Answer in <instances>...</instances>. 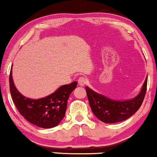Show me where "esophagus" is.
<instances>
[{
	"label": "esophagus",
	"instance_id": "1",
	"mask_svg": "<svg viewBox=\"0 0 157 157\" xmlns=\"http://www.w3.org/2000/svg\"><path fill=\"white\" fill-rule=\"evenodd\" d=\"M88 80H87V78L85 77H80V78L78 79V84L80 85V86H83L87 83Z\"/></svg>",
	"mask_w": 157,
	"mask_h": 157
}]
</instances>
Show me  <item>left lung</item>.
<instances>
[{
    "label": "left lung",
    "instance_id": "left-lung-1",
    "mask_svg": "<svg viewBox=\"0 0 157 157\" xmlns=\"http://www.w3.org/2000/svg\"><path fill=\"white\" fill-rule=\"evenodd\" d=\"M147 76L140 92L131 100L119 101L95 92L86 87L89 105L94 114L105 123H115L127 120L138 111L141 106L147 90Z\"/></svg>",
    "mask_w": 157,
    "mask_h": 157
}]
</instances>
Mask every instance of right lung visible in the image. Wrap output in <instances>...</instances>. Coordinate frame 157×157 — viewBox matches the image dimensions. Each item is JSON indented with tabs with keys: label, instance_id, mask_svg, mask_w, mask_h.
Listing matches in <instances>:
<instances>
[{
	"label": "right lung",
	"instance_id": "1",
	"mask_svg": "<svg viewBox=\"0 0 157 157\" xmlns=\"http://www.w3.org/2000/svg\"><path fill=\"white\" fill-rule=\"evenodd\" d=\"M77 85V81L64 85L47 97L34 100L23 96L17 91L12 80V68L10 71V93L15 106L27 121L43 128L55 127L63 119L68 97Z\"/></svg>",
	"mask_w": 157,
	"mask_h": 157
}]
</instances>
